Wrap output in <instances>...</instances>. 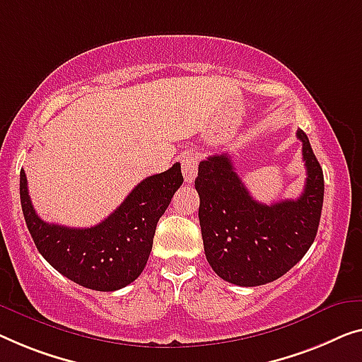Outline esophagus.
Returning a JSON list of instances; mask_svg holds the SVG:
<instances>
[{"mask_svg": "<svg viewBox=\"0 0 362 362\" xmlns=\"http://www.w3.org/2000/svg\"><path fill=\"white\" fill-rule=\"evenodd\" d=\"M182 174L187 183H192L198 174V158L195 154H187L182 158Z\"/></svg>", "mask_w": 362, "mask_h": 362, "instance_id": "1", "label": "esophagus"}]
</instances>
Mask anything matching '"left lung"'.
I'll return each mask as SVG.
<instances>
[{"mask_svg":"<svg viewBox=\"0 0 362 362\" xmlns=\"http://www.w3.org/2000/svg\"><path fill=\"white\" fill-rule=\"evenodd\" d=\"M307 179L298 199L263 204L253 199L228 154H214L198 165L195 188L206 260L224 281L262 286L288 273L319 229L323 172L307 134L298 129Z\"/></svg>","mask_w":362,"mask_h":362,"instance_id":"1","label":"left lung"}]
</instances>
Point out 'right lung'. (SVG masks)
Wrapping results in <instances>:
<instances>
[{
    "label": "right lung",
    "instance_id": "right-lung-1",
    "mask_svg": "<svg viewBox=\"0 0 362 362\" xmlns=\"http://www.w3.org/2000/svg\"><path fill=\"white\" fill-rule=\"evenodd\" d=\"M182 183L177 163L139 182L109 218L84 229L40 219L32 206L24 170H21L19 193L27 229L42 257L84 288L117 291L133 283L146 267L156 226Z\"/></svg>",
    "mask_w": 362,
    "mask_h": 362
}]
</instances>
